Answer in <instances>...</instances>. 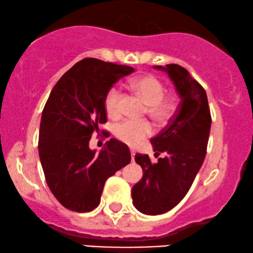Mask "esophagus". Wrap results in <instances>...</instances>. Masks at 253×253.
<instances>
[{
  "label": "esophagus",
  "mask_w": 253,
  "mask_h": 253,
  "mask_svg": "<svg viewBox=\"0 0 253 253\" xmlns=\"http://www.w3.org/2000/svg\"><path fill=\"white\" fill-rule=\"evenodd\" d=\"M130 155H132V161H134V155H135V152L130 149Z\"/></svg>",
  "instance_id": "34e87169"
}]
</instances>
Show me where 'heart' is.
Listing matches in <instances>:
<instances>
[{
    "label": "heart",
    "mask_w": 253,
    "mask_h": 253,
    "mask_svg": "<svg viewBox=\"0 0 253 253\" xmlns=\"http://www.w3.org/2000/svg\"><path fill=\"white\" fill-rule=\"evenodd\" d=\"M132 88L147 105V113L158 124L168 121L175 113L177 107L176 99L165 97V85L154 76H145L132 82ZM120 91L113 86L107 91L105 97V110L111 118H118L121 114ZM153 126L149 121L126 119L117 124L114 127V135L121 142L130 147L140 145L146 137L152 135Z\"/></svg>",
    "instance_id": "b5f03b06"
}]
</instances>
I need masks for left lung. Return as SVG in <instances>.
Instances as JSON below:
<instances>
[{
  "label": "left lung",
  "instance_id": "8db88e82",
  "mask_svg": "<svg viewBox=\"0 0 253 253\" xmlns=\"http://www.w3.org/2000/svg\"><path fill=\"white\" fill-rule=\"evenodd\" d=\"M154 68L168 73L181 101L168 126L150 140L155 156L164 158L153 164L147 154L135 155L143 176L132 188L133 204L146 215L167 212L183 200L203 165L211 127L206 89L189 72L177 64Z\"/></svg>",
  "mask_w": 253,
  "mask_h": 253
}]
</instances>
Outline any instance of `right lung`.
<instances>
[{
	"label": "right lung",
	"instance_id": "1",
	"mask_svg": "<svg viewBox=\"0 0 253 253\" xmlns=\"http://www.w3.org/2000/svg\"><path fill=\"white\" fill-rule=\"evenodd\" d=\"M132 72L130 66L85 58L51 91L42 113L38 153L51 193L66 209L97 208L107 178L130 162L128 147L119 140L111 139L99 154L88 142L107 120V91Z\"/></svg>",
	"mask_w": 253,
	"mask_h": 253
}]
</instances>
